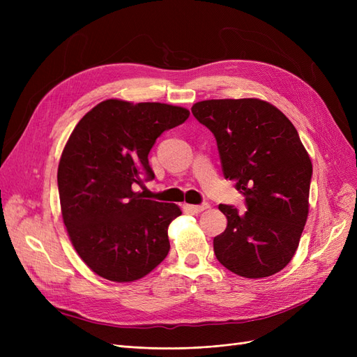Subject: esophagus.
<instances>
[{"label":"esophagus","mask_w":357,"mask_h":357,"mask_svg":"<svg viewBox=\"0 0 357 357\" xmlns=\"http://www.w3.org/2000/svg\"><path fill=\"white\" fill-rule=\"evenodd\" d=\"M188 208H189L192 213H201V211H204V210L210 208V204L204 202V204H201V205H188Z\"/></svg>","instance_id":"34e87169"}]
</instances>
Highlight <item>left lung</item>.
<instances>
[{
	"instance_id": "obj_1",
	"label": "left lung",
	"mask_w": 357,
	"mask_h": 357,
	"mask_svg": "<svg viewBox=\"0 0 357 357\" xmlns=\"http://www.w3.org/2000/svg\"><path fill=\"white\" fill-rule=\"evenodd\" d=\"M192 113L218 142L225 178L245 197V213L219 205L228 226L214 236L215 257L245 278L282 271L304 231L312 176L296 128L257 98L201 101Z\"/></svg>"
}]
</instances>
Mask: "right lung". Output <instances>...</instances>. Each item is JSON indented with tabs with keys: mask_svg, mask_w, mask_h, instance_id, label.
Wrapping results in <instances>:
<instances>
[{
	"mask_svg": "<svg viewBox=\"0 0 357 357\" xmlns=\"http://www.w3.org/2000/svg\"><path fill=\"white\" fill-rule=\"evenodd\" d=\"M188 117L183 107L107 100L75 125L58 167L61 211L75 252L100 277L134 282L167 257L168 226L181 210L134 188L155 178L156 138Z\"/></svg>",
	"mask_w": 357,
	"mask_h": 357,
	"instance_id": "obj_1",
	"label": "right lung"
}]
</instances>
